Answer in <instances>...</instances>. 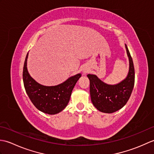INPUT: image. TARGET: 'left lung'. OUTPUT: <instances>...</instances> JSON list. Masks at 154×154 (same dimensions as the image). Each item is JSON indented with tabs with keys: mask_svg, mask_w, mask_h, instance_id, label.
<instances>
[{
	"mask_svg": "<svg viewBox=\"0 0 154 154\" xmlns=\"http://www.w3.org/2000/svg\"><path fill=\"white\" fill-rule=\"evenodd\" d=\"M126 45L130 68L125 79L115 85L103 83L96 75L88 74L90 81L91 101L97 109L105 113H112L125 105L131 95L135 81V71L132 58Z\"/></svg>",
	"mask_w": 154,
	"mask_h": 154,
	"instance_id": "obj_1",
	"label": "left lung"
}]
</instances>
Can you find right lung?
<instances>
[{
    "instance_id": "obj_1",
    "label": "right lung",
    "mask_w": 154,
    "mask_h": 154,
    "mask_svg": "<svg viewBox=\"0 0 154 154\" xmlns=\"http://www.w3.org/2000/svg\"><path fill=\"white\" fill-rule=\"evenodd\" d=\"M26 57L23 67V82L28 96L37 109L44 113L55 114L63 110L69 101L71 92L78 79L81 77L77 74L57 86L47 87L37 83L29 75Z\"/></svg>"
}]
</instances>
